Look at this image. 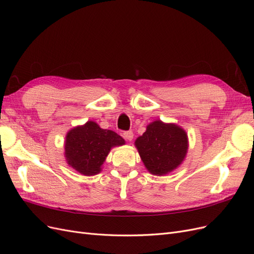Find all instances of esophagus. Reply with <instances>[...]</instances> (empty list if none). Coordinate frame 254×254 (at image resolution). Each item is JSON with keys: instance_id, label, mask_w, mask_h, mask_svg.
<instances>
[{"instance_id": "34e87169", "label": "esophagus", "mask_w": 254, "mask_h": 254, "mask_svg": "<svg viewBox=\"0 0 254 254\" xmlns=\"http://www.w3.org/2000/svg\"><path fill=\"white\" fill-rule=\"evenodd\" d=\"M123 135H124V139L131 142L132 139H133V132L132 131H125L124 133H123Z\"/></svg>"}]
</instances>
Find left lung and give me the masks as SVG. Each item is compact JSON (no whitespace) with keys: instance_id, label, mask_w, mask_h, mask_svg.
<instances>
[{"instance_id":"1","label":"left lung","mask_w":254,"mask_h":254,"mask_svg":"<svg viewBox=\"0 0 254 254\" xmlns=\"http://www.w3.org/2000/svg\"><path fill=\"white\" fill-rule=\"evenodd\" d=\"M143 163L151 175L165 176L178 168L187 157L189 137L175 123L153 121L134 142Z\"/></svg>"}]
</instances>
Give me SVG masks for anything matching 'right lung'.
<instances>
[{
  "mask_svg": "<svg viewBox=\"0 0 254 254\" xmlns=\"http://www.w3.org/2000/svg\"><path fill=\"white\" fill-rule=\"evenodd\" d=\"M122 145H125V140L117 132L88 121L67 131L64 158L67 165L76 172L83 176H94L102 172L110 150Z\"/></svg>",
  "mask_w": 254,
  "mask_h": 254,
  "instance_id": "obj_1",
  "label": "right lung"
}]
</instances>
